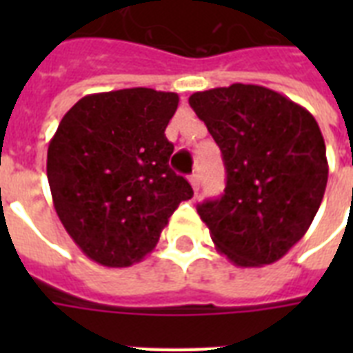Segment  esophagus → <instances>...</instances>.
<instances>
[{"mask_svg":"<svg viewBox=\"0 0 353 353\" xmlns=\"http://www.w3.org/2000/svg\"><path fill=\"white\" fill-rule=\"evenodd\" d=\"M190 185H192L194 192L198 194V190H199V174L198 172H194L192 176H190Z\"/></svg>","mask_w":353,"mask_h":353,"instance_id":"34e87169","label":"esophagus"}]
</instances>
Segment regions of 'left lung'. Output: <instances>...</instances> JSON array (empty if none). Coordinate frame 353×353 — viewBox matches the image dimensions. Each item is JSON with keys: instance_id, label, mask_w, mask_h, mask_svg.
<instances>
[{"instance_id": "1", "label": "left lung", "mask_w": 353, "mask_h": 353, "mask_svg": "<svg viewBox=\"0 0 353 353\" xmlns=\"http://www.w3.org/2000/svg\"><path fill=\"white\" fill-rule=\"evenodd\" d=\"M220 146L225 190L198 205L216 249L240 268L284 256L312 225L328 183L326 146L306 108L263 85L188 99Z\"/></svg>"}]
</instances>
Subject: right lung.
<instances>
[{
    "instance_id": "add662e5",
    "label": "right lung",
    "mask_w": 353,
    "mask_h": 353,
    "mask_svg": "<svg viewBox=\"0 0 353 353\" xmlns=\"http://www.w3.org/2000/svg\"><path fill=\"white\" fill-rule=\"evenodd\" d=\"M179 97L150 88L80 99L47 150L52 203L85 256L106 268L141 262L168 218L194 196L172 170L165 130Z\"/></svg>"
}]
</instances>
